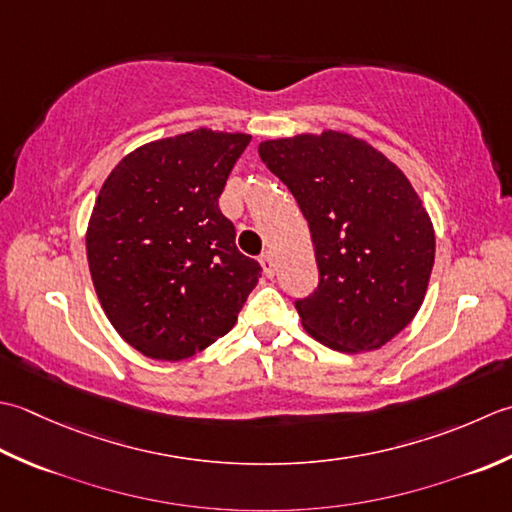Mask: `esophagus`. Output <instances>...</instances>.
Listing matches in <instances>:
<instances>
[{
	"label": "esophagus",
	"instance_id": "obj_1",
	"mask_svg": "<svg viewBox=\"0 0 512 512\" xmlns=\"http://www.w3.org/2000/svg\"><path fill=\"white\" fill-rule=\"evenodd\" d=\"M260 265H263V271L265 274L271 278L274 276V258H271V254L269 252H265V254H260Z\"/></svg>",
	"mask_w": 512,
	"mask_h": 512
}]
</instances>
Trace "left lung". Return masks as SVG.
<instances>
[{
	"mask_svg": "<svg viewBox=\"0 0 512 512\" xmlns=\"http://www.w3.org/2000/svg\"><path fill=\"white\" fill-rule=\"evenodd\" d=\"M307 218L318 287L296 300L302 327L329 349H380L415 318L429 287L435 232L398 165L347 132L258 145Z\"/></svg>",
	"mask_w": 512,
	"mask_h": 512,
	"instance_id": "1",
	"label": "left lung"
}]
</instances>
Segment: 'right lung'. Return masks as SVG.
Segmentation results:
<instances>
[{"instance_id":"add662e5","label":"right lung","mask_w":512,"mask_h":512,"mask_svg":"<svg viewBox=\"0 0 512 512\" xmlns=\"http://www.w3.org/2000/svg\"><path fill=\"white\" fill-rule=\"evenodd\" d=\"M252 141L198 128L123 156L92 207L90 276L119 336L154 360H185L236 325L260 265L236 247L218 196Z\"/></svg>"}]
</instances>
